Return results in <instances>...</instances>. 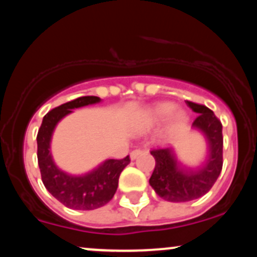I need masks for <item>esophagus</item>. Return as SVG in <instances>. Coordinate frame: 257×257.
<instances>
[{"label": "esophagus", "mask_w": 257, "mask_h": 257, "mask_svg": "<svg viewBox=\"0 0 257 257\" xmlns=\"http://www.w3.org/2000/svg\"><path fill=\"white\" fill-rule=\"evenodd\" d=\"M144 151L141 149H135V150H133V151L131 152V158L132 159H135L138 157L139 155H141V153H143Z\"/></svg>", "instance_id": "1"}]
</instances>
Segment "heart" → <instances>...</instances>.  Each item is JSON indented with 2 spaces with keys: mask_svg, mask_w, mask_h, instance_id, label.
<instances>
[{
  "mask_svg": "<svg viewBox=\"0 0 257 257\" xmlns=\"http://www.w3.org/2000/svg\"><path fill=\"white\" fill-rule=\"evenodd\" d=\"M173 110V105L168 104V102H163V104H158L157 106L152 108L151 111L149 112V122L150 123H158L162 122L168 114L170 113ZM182 113L181 112H174L170 117V124H178V123L181 122L182 119Z\"/></svg>",
  "mask_w": 257,
  "mask_h": 257,
  "instance_id": "1",
  "label": "heart"
}]
</instances>
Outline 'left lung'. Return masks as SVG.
I'll return each instance as SVG.
<instances>
[{"label": "left lung", "mask_w": 257, "mask_h": 257, "mask_svg": "<svg viewBox=\"0 0 257 257\" xmlns=\"http://www.w3.org/2000/svg\"><path fill=\"white\" fill-rule=\"evenodd\" d=\"M186 104L198 113L192 126L199 129L208 141L209 153L202 166L182 167L170 147L151 150L156 159L150 185L161 198L168 202H190L210 191L222 170V124L214 112L204 105L186 100Z\"/></svg>", "instance_id": "obj_1"}]
</instances>
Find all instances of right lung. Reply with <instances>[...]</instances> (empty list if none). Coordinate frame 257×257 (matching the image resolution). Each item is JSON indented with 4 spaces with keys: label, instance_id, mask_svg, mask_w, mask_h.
I'll return each mask as SVG.
<instances>
[{
    "label": "right lung",
    "instance_id": "right-lung-1",
    "mask_svg": "<svg viewBox=\"0 0 257 257\" xmlns=\"http://www.w3.org/2000/svg\"><path fill=\"white\" fill-rule=\"evenodd\" d=\"M98 96H81L53 108L43 117L37 133V159L44 187L61 204L73 210H94L113 198L120 173L131 163L129 156L122 159H107L84 175H70L53 162L51 138L57 123L73 108L99 102Z\"/></svg>",
    "mask_w": 257,
    "mask_h": 257
}]
</instances>
